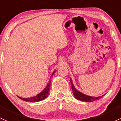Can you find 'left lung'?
Wrapping results in <instances>:
<instances>
[{
	"label": "left lung",
	"instance_id": "obj_1",
	"mask_svg": "<svg viewBox=\"0 0 121 121\" xmlns=\"http://www.w3.org/2000/svg\"><path fill=\"white\" fill-rule=\"evenodd\" d=\"M70 82L71 84V88H72L73 96H74V97L77 100H80V101H85V102H92V101H95V100H99L103 96H104V95H103V96H98V97H92V96H87V95H85V94L81 93V91H78L74 86V85H73V82H72V81L71 79H70Z\"/></svg>",
	"mask_w": 121,
	"mask_h": 121
}]
</instances>
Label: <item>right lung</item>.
Masks as SVG:
<instances>
[{
	"label": "right lung",
	"mask_w": 121,
	"mask_h": 121,
	"mask_svg": "<svg viewBox=\"0 0 121 121\" xmlns=\"http://www.w3.org/2000/svg\"><path fill=\"white\" fill-rule=\"evenodd\" d=\"M56 72V71H54V72L52 73L51 77L53 76V75ZM50 77V78H51ZM50 82L51 81L49 80V82H48V83L47 84L46 86L44 87V89L40 93H38L37 95H36L35 96H33L32 97L30 98H22L18 97L20 99H21V100H24L25 101H30V102H36V101H40L42 100H43L44 99H45L48 96L49 94V91H50Z\"/></svg>",
	"instance_id": "obj_1"
}]
</instances>
